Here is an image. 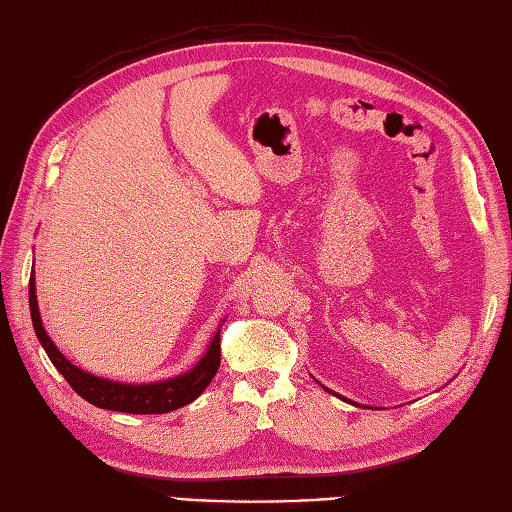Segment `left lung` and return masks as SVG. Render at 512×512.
I'll list each match as a JSON object with an SVG mask.
<instances>
[{
  "mask_svg": "<svg viewBox=\"0 0 512 512\" xmlns=\"http://www.w3.org/2000/svg\"><path fill=\"white\" fill-rule=\"evenodd\" d=\"M328 392H331V390H328ZM344 401H346V399H344Z\"/></svg>",
  "mask_w": 512,
  "mask_h": 512,
  "instance_id": "left-lung-1",
  "label": "left lung"
}]
</instances>
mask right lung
I'll return each mask as SVG.
<instances>
[{"mask_svg": "<svg viewBox=\"0 0 512 512\" xmlns=\"http://www.w3.org/2000/svg\"><path fill=\"white\" fill-rule=\"evenodd\" d=\"M30 315L32 326L37 333L41 346L48 352L54 368L63 374V379L72 385V390L83 396L87 403H92L100 410L111 412H127V414H166L179 410L188 403H192L197 396L208 388V383L214 379L221 363V331L214 335L212 344L195 368L190 372L181 374V377L168 379L162 383H149V385H124L113 383L107 379H98L94 374L83 372L76 368L74 363L67 361L59 348L52 344L48 333L43 331L39 306H37V293H34V274L30 278Z\"/></svg>", "mask_w": 512, "mask_h": 512, "instance_id": "1", "label": "right lung"}]
</instances>
